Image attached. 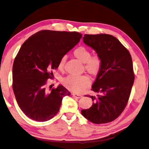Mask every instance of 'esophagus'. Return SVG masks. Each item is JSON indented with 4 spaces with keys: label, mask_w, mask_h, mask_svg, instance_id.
<instances>
[{
    "label": "esophagus",
    "mask_w": 149,
    "mask_h": 149,
    "mask_svg": "<svg viewBox=\"0 0 149 149\" xmlns=\"http://www.w3.org/2000/svg\"><path fill=\"white\" fill-rule=\"evenodd\" d=\"M72 95L74 96V97L78 98V99L81 98V97H82V95H80V94H78V93H72Z\"/></svg>",
    "instance_id": "obj_1"
}]
</instances>
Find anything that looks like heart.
Returning <instances> with one entry per match:
<instances>
[{"instance_id":"obj_1","label":"heart","mask_w":149,"mask_h":149,"mask_svg":"<svg viewBox=\"0 0 149 149\" xmlns=\"http://www.w3.org/2000/svg\"><path fill=\"white\" fill-rule=\"evenodd\" d=\"M91 52L84 46H79L73 51V55L80 61L84 63V70L92 77H97L100 74L103 69V59L100 55L93 54L91 56ZM66 57H62L59 62L58 67L63 70ZM62 83L67 89L74 92H80L90 86L89 77L86 74L74 76L69 75L64 78Z\"/></svg>"}]
</instances>
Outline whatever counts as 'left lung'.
Here are the masks:
<instances>
[{"instance_id": "8db88e82", "label": "left lung", "mask_w": 149, "mask_h": 149, "mask_svg": "<svg viewBox=\"0 0 149 149\" xmlns=\"http://www.w3.org/2000/svg\"><path fill=\"white\" fill-rule=\"evenodd\" d=\"M83 41L100 55L103 69L92 89L100 94L97 97L90 95L93 105L81 113L94 124L108 123L120 115L128 102L135 79L132 56L126 47L110 35L86 34Z\"/></svg>"}]
</instances>
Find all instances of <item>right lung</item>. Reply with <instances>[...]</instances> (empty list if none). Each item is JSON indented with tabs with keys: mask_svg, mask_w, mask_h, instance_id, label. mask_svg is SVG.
<instances>
[{
	"mask_svg": "<svg viewBox=\"0 0 149 149\" xmlns=\"http://www.w3.org/2000/svg\"><path fill=\"white\" fill-rule=\"evenodd\" d=\"M82 36L76 31L42 30L22 44L13 64L12 88L18 105L29 118L49 120L59 112L63 97L70 95L61 85L48 90L47 83L61 57Z\"/></svg>",
	"mask_w": 149,
	"mask_h": 149,
	"instance_id": "obj_1",
	"label": "right lung"
}]
</instances>
